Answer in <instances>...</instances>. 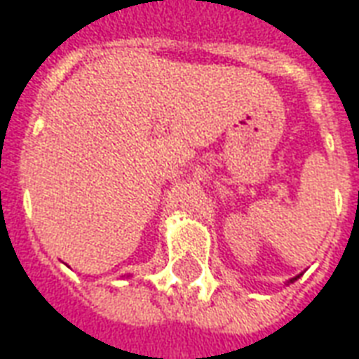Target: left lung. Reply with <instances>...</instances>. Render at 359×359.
Masks as SVG:
<instances>
[{
    "label": "left lung",
    "instance_id": "8db88e82",
    "mask_svg": "<svg viewBox=\"0 0 359 359\" xmlns=\"http://www.w3.org/2000/svg\"><path fill=\"white\" fill-rule=\"evenodd\" d=\"M299 278H301V273H299V276H295V278H291V279H289V281H287V285H289V283H293V281H297Z\"/></svg>",
    "mask_w": 359,
    "mask_h": 359
}]
</instances>
